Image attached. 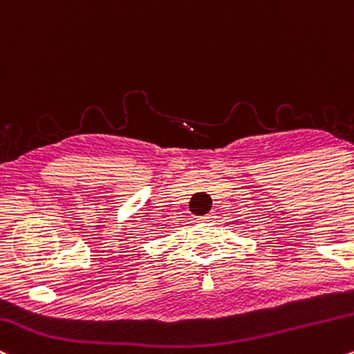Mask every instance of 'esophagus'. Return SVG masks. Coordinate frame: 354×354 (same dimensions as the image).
Instances as JSON below:
<instances>
[{"label":"esophagus","mask_w":354,"mask_h":354,"mask_svg":"<svg viewBox=\"0 0 354 354\" xmlns=\"http://www.w3.org/2000/svg\"><path fill=\"white\" fill-rule=\"evenodd\" d=\"M213 218H215V216H213V213H208V215H205V216H200V221H212Z\"/></svg>","instance_id":"obj_1"}]
</instances>
